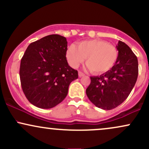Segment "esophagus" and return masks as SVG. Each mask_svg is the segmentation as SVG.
Masks as SVG:
<instances>
[{
	"mask_svg": "<svg viewBox=\"0 0 149 149\" xmlns=\"http://www.w3.org/2000/svg\"><path fill=\"white\" fill-rule=\"evenodd\" d=\"M84 73H82L81 72V71H78V76H79V77H82V76H84Z\"/></svg>",
	"mask_w": 149,
	"mask_h": 149,
	"instance_id": "34e87169",
	"label": "esophagus"
}]
</instances>
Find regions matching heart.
<instances>
[{
  "mask_svg": "<svg viewBox=\"0 0 149 149\" xmlns=\"http://www.w3.org/2000/svg\"><path fill=\"white\" fill-rule=\"evenodd\" d=\"M70 66L77 68L86 61L87 69L95 73H104L115 64L118 58L116 47L102 40H85L78 43L77 47L71 45L66 53Z\"/></svg>",
  "mask_w": 149,
  "mask_h": 149,
  "instance_id": "1",
  "label": "heart"
}]
</instances>
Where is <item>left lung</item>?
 I'll list each match as a JSON object with an SVG mask.
<instances>
[{"label":"left lung","instance_id":"8db88e82","mask_svg":"<svg viewBox=\"0 0 149 149\" xmlns=\"http://www.w3.org/2000/svg\"><path fill=\"white\" fill-rule=\"evenodd\" d=\"M116 48L118 56L114 66L100 76L90 77L86 89L90 102L104 110L115 109L127 98L139 72L137 57L129 46L118 41Z\"/></svg>","mask_w":149,"mask_h":149}]
</instances>
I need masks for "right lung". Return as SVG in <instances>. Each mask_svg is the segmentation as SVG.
<instances>
[{"label":"right lung","instance_id":"1","mask_svg":"<svg viewBox=\"0 0 149 149\" xmlns=\"http://www.w3.org/2000/svg\"><path fill=\"white\" fill-rule=\"evenodd\" d=\"M66 38L58 34L31 42L21 59L19 77L29 102L40 109H51L68 94L70 83L78 78V71L68 64Z\"/></svg>","mask_w":149,"mask_h":149}]
</instances>
